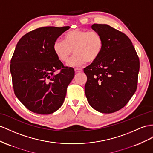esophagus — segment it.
Segmentation results:
<instances>
[{
    "mask_svg": "<svg viewBox=\"0 0 153 153\" xmlns=\"http://www.w3.org/2000/svg\"><path fill=\"white\" fill-rule=\"evenodd\" d=\"M74 70H75L76 73H79V72H81L82 71H83V70H82L81 68H75L74 69Z\"/></svg>",
    "mask_w": 153,
    "mask_h": 153,
    "instance_id": "34e87169",
    "label": "esophagus"
}]
</instances>
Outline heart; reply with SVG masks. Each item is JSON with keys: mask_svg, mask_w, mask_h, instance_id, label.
Instances as JSON below:
<instances>
[{"mask_svg": "<svg viewBox=\"0 0 153 153\" xmlns=\"http://www.w3.org/2000/svg\"><path fill=\"white\" fill-rule=\"evenodd\" d=\"M103 48V40L96 32L75 29L69 31L63 41L57 40L53 45V51L57 59L66 62L72 52L75 55L67 63L68 66H79L86 61H95Z\"/></svg>", "mask_w": 153, "mask_h": 153, "instance_id": "b5f03b06", "label": "heart"}]
</instances>
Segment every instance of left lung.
I'll return each instance as SVG.
<instances>
[{"instance_id": "1", "label": "left lung", "mask_w": 153, "mask_h": 153, "mask_svg": "<svg viewBox=\"0 0 153 153\" xmlns=\"http://www.w3.org/2000/svg\"><path fill=\"white\" fill-rule=\"evenodd\" d=\"M92 29L103 40L100 57L84 68L87 76L85 92L90 105L101 113L125 107L135 93L140 61L126 35L108 25L94 24Z\"/></svg>"}]
</instances>
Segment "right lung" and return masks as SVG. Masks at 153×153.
Wrapping results in <instances>:
<instances>
[{
    "label": "right lung",
    "mask_w": 153,
    "mask_h": 153,
    "mask_svg": "<svg viewBox=\"0 0 153 153\" xmlns=\"http://www.w3.org/2000/svg\"><path fill=\"white\" fill-rule=\"evenodd\" d=\"M69 26L42 27L22 36L11 59L10 72L15 96L34 113L50 114L64 102L74 70L65 67L53 51V45ZM61 69L60 72H54Z\"/></svg>",
    "instance_id": "right-lung-1"
}]
</instances>
